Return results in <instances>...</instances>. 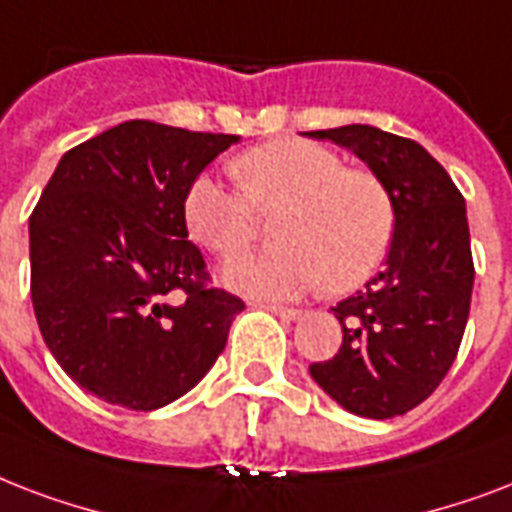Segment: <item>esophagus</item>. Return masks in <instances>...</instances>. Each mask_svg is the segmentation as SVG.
Wrapping results in <instances>:
<instances>
[{"label":"esophagus","mask_w":512,"mask_h":512,"mask_svg":"<svg viewBox=\"0 0 512 512\" xmlns=\"http://www.w3.org/2000/svg\"><path fill=\"white\" fill-rule=\"evenodd\" d=\"M264 310L269 312H275L277 318H283V320H299L304 312L301 310H293V307H283V304H261Z\"/></svg>","instance_id":"esophagus-1"}]
</instances>
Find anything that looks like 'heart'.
Here are the masks:
<instances>
[{
	"label": "heart",
	"mask_w": 512,
	"mask_h": 512,
	"mask_svg": "<svg viewBox=\"0 0 512 512\" xmlns=\"http://www.w3.org/2000/svg\"><path fill=\"white\" fill-rule=\"evenodd\" d=\"M240 189L197 176L184 194L192 240L232 259L259 235V216L277 213L280 245L232 261L224 280L269 299L318 288L352 291L382 267L395 240V205L371 170L347 168L326 146L283 138L232 162Z\"/></svg>",
	"instance_id": "obj_1"
}]
</instances>
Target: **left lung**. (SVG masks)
<instances>
[{"label":"left lung","instance_id":"8db88e82","mask_svg":"<svg viewBox=\"0 0 512 512\" xmlns=\"http://www.w3.org/2000/svg\"><path fill=\"white\" fill-rule=\"evenodd\" d=\"M352 149L382 178L395 205L387 267L339 301L342 347L312 363V379L368 419L406 414L435 392L457 358L473 296L465 197L425 146L371 125L310 130Z\"/></svg>","mask_w":512,"mask_h":512}]
</instances>
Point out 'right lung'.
<instances>
[{"label":"right lung","instance_id":"1","mask_svg":"<svg viewBox=\"0 0 512 512\" xmlns=\"http://www.w3.org/2000/svg\"><path fill=\"white\" fill-rule=\"evenodd\" d=\"M237 141L130 120L69 149L47 181L29 219L34 315L53 358L95 398L154 411L224 352L245 304L211 285L184 194Z\"/></svg>","mask_w":512,"mask_h":512}]
</instances>
